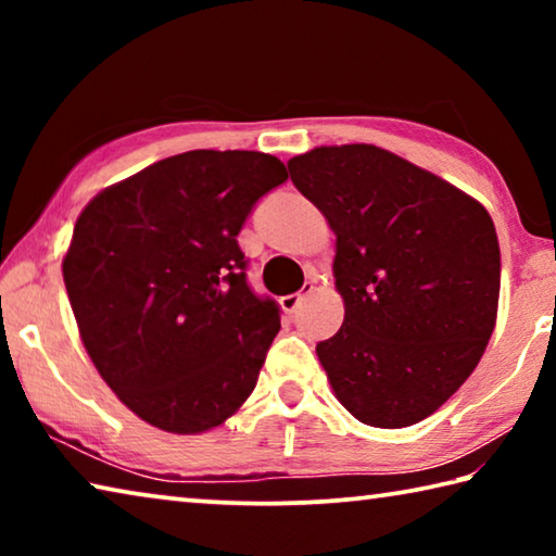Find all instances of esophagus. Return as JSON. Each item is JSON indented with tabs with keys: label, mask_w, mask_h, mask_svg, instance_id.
I'll return each mask as SVG.
<instances>
[{
	"label": "esophagus",
	"mask_w": 556,
	"mask_h": 556,
	"mask_svg": "<svg viewBox=\"0 0 556 556\" xmlns=\"http://www.w3.org/2000/svg\"><path fill=\"white\" fill-rule=\"evenodd\" d=\"M314 289H316L314 281H306V285L301 287V291H296V294L281 296L279 304H281V308H285V314H296V308L301 306V301H304L308 294H314Z\"/></svg>",
	"instance_id": "1"
}]
</instances>
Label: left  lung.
I'll use <instances>...</instances> for the list:
<instances>
[{
    "instance_id": "8db88e82",
    "label": "left lung",
    "mask_w": 556,
    "mask_h": 556,
    "mask_svg": "<svg viewBox=\"0 0 556 556\" xmlns=\"http://www.w3.org/2000/svg\"><path fill=\"white\" fill-rule=\"evenodd\" d=\"M289 176L336 232L345 318L316 345L338 402L380 429L427 419L476 370L497 316L491 215L372 144L316 147Z\"/></svg>"
}]
</instances>
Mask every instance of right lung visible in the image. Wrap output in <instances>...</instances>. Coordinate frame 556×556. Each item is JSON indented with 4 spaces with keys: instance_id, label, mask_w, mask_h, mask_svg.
<instances>
[{
    "instance_id": "obj_1",
    "label": "right lung",
    "mask_w": 556,
    "mask_h": 556,
    "mask_svg": "<svg viewBox=\"0 0 556 556\" xmlns=\"http://www.w3.org/2000/svg\"><path fill=\"white\" fill-rule=\"evenodd\" d=\"M285 181L271 154L195 149L80 213L63 257L75 321L102 380L147 425L201 434L255 390L279 304L250 289L238 235Z\"/></svg>"
}]
</instances>
